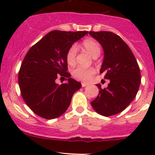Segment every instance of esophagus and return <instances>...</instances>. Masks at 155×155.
Returning <instances> with one entry per match:
<instances>
[{"mask_svg":"<svg viewBox=\"0 0 155 155\" xmlns=\"http://www.w3.org/2000/svg\"><path fill=\"white\" fill-rule=\"evenodd\" d=\"M87 84L85 83V82H82V87H85V86H87Z\"/></svg>","mask_w":155,"mask_h":155,"instance_id":"esophagus-1","label":"esophagus"}]
</instances>
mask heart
Returning <instances> with one entry per match:
<instances>
[{"label":"heart","instance_id":"1","mask_svg":"<svg viewBox=\"0 0 155 155\" xmlns=\"http://www.w3.org/2000/svg\"><path fill=\"white\" fill-rule=\"evenodd\" d=\"M81 46L94 58H97L101 54V46H100L99 43L94 39H85L82 41ZM76 54H77V47L75 45H73L68 48L66 54V61L69 65H73L76 63ZM95 73L96 71L94 68H85L82 67H77V68L73 69V72H72L75 78L79 80L84 81V82L88 81L95 74Z\"/></svg>","mask_w":155,"mask_h":155}]
</instances>
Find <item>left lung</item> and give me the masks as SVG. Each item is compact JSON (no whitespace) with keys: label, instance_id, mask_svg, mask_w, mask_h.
Segmentation results:
<instances>
[{"label":"left lung","instance_id":"left-lung-1","mask_svg":"<svg viewBox=\"0 0 155 155\" xmlns=\"http://www.w3.org/2000/svg\"><path fill=\"white\" fill-rule=\"evenodd\" d=\"M104 48V58L100 73L109 79L107 88L100 89L91 101L93 109L100 115L111 116L122 112L134 101L141 82L140 67L132 51L118 35L109 31H90Z\"/></svg>","mask_w":155,"mask_h":155}]
</instances>
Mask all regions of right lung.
Returning <instances> with one entry per match:
<instances>
[{
	"mask_svg": "<svg viewBox=\"0 0 155 155\" xmlns=\"http://www.w3.org/2000/svg\"><path fill=\"white\" fill-rule=\"evenodd\" d=\"M87 34L54 30L31 46L25 56L18 72V85L25 102L39 116L58 118L68 109L73 94L82 87L80 82L70 78L66 54ZM59 76L68 78V82L56 84Z\"/></svg>",
	"mask_w": 155,
	"mask_h": 155,
	"instance_id": "right-lung-1",
	"label": "right lung"
}]
</instances>
